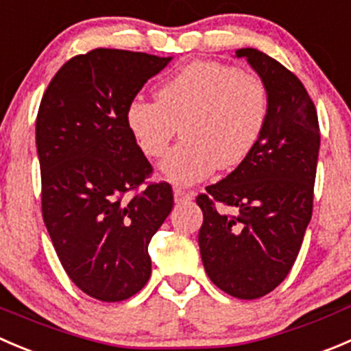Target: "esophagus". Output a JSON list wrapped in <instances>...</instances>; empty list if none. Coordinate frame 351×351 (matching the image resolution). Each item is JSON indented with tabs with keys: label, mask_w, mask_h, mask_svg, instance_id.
Listing matches in <instances>:
<instances>
[{
	"label": "esophagus",
	"mask_w": 351,
	"mask_h": 351,
	"mask_svg": "<svg viewBox=\"0 0 351 351\" xmlns=\"http://www.w3.org/2000/svg\"><path fill=\"white\" fill-rule=\"evenodd\" d=\"M173 195H175V202H185V200L192 199V193L186 192L182 186H175L173 189Z\"/></svg>",
	"instance_id": "34e87169"
}]
</instances>
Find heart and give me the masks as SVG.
Wrapping results in <instances>:
<instances>
[{
    "instance_id": "1",
    "label": "heart",
    "mask_w": 351,
    "mask_h": 351,
    "mask_svg": "<svg viewBox=\"0 0 351 351\" xmlns=\"http://www.w3.org/2000/svg\"><path fill=\"white\" fill-rule=\"evenodd\" d=\"M269 117L266 84L233 64L193 61L159 84L156 101L135 96L125 111L128 132L147 158H161L175 135L183 141L161 162L176 185H192L219 166L250 156Z\"/></svg>"
}]
</instances>
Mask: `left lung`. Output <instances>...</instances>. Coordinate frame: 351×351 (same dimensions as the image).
Masks as SVG:
<instances>
[{"instance_id":"left-lung-1","label":"left lung","mask_w":351,"mask_h":351,"mask_svg":"<svg viewBox=\"0 0 351 351\" xmlns=\"http://www.w3.org/2000/svg\"><path fill=\"white\" fill-rule=\"evenodd\" d=\"M266 84L269 117L261 141L226 178L197 195L204 269L224 293L254 300L293 267L312 217L321 145L317 111L304 84L262 51H237ZM221 203L233 215L217 211Z\"/></svg>"}]
</instances>
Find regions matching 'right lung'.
I'll use <instances>...</instances> for the list:
<instances>
[{"mask_svg": "<svg viewBox=\"0 0 351 351\" xmlns=\"http://www.w3.org/2000/svg\"><path fill=\"white\" fill-rule=\"evenodd\" d=\"M169 60L97 47L68 60L40 99L44 224L68 278L96 300H127L145 287L149 241L171 213V185L145 182L152 166L125 121Z\"/></svg>", "mask_w": 351, "mask_h": 351, "instance_id": "add662e5", "label": "right lung"}]
</instances>
